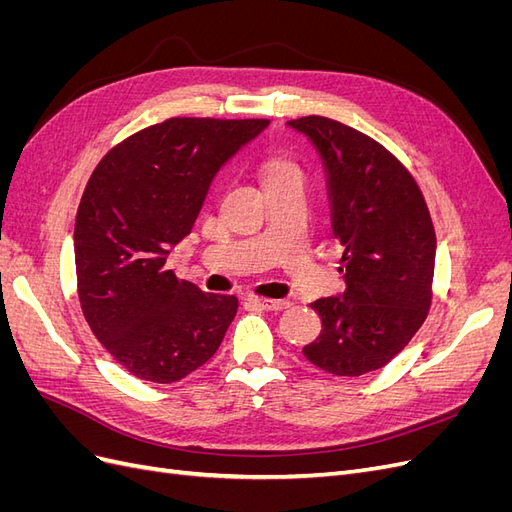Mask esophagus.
Listing matches in <instances>:
<instances>
[{
    "instance_id": "34e87169",
    "label": "esophagus",
    "mask_w": 512,
    "mask_h": 512,
    "mask_svg": "<svg viewBox=\"0 0 512 512\" xmlns=\"http://www.w3.org/2000/svg\"><path fill=\"white\" fill-rule=\"evenodd\" d=\"M250 305H256L260 309H269V312H282V309L290 307V301L286 299H267V297H247L245 299Z\"/></svg>"
}]
</instances>
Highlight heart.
Instances as JSON below:
<instances>
[{"instance_id": "b5f03b06", "label": "heart", "mask_w": 512, "mask_h": 512, "mask_svg": "<svg viewBox=\"0 0 512 512\" xmlns=\"http://www.w3.org/2000/svg\"><path fill=\"white\" fill-rule=\"evenodd\" d=\"M277 168H280V166H277Z\"/></svg>"}]
</instances>
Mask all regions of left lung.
Returning <instances> with one entry per match:
<instances>
[{
  "instance_id": "left-lung-1",
  "label": "left lung",
  "mask_w": 512,
  "mask_h": 512,
  "mask_svg": "<svg viewBox=\"0 0 512 512\" xmlns=\"http://www.w3.org/2000/svg\"><path fill=\"white\" fill-rule=\"evenodd\" d=\"M312 138L327 164L342 299L312 303L322 333L303 348L333 376H363L389 363L421 329L433 299L436 232L427 200L395 153L342 121H288Z\"/></svg>"
}]
</instances>
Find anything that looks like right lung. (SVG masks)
<instances>
[{
  "label": "right lung",
  "mask_w": 512,
  "mask_h": 512,
  "mask_svg": "<svg viewBox=\"0 0 512 512\" xmlns=\"http://www.w3.org/2000/svg\"><path fill=\"white\" fill-rule=\"evenodd\" d=\"M269 119L170 117L98 162L74 224L76 292L91 333L132 376L170 384L220 348L239 301L166 269L220 166Z\"/></svg>",
  "instance_id": "obj_1"
}]
</instances>
